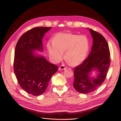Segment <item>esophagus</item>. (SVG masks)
I'll use <instances>...</instances> for the list:
<instances>
[{
    "instance_id": "esophagus-1",
    "label": "esophagus",
    "mask_w": 121,
    "mask_h": 121,
    "mask_svg": "<svg viewBox=\"0 0 121 121\" xmlns=\"http://www.w3.org/2000/svg\"><path fill=\"white\" fill-rule=\"evenodd\" d=\"M66 68V67L65 65H61L60 67H59V70H65V69Z\"/></svg>"
}]
</instances>
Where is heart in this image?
<instances>
[{
	"label": "heart",
	"mask_w": 121,
	"mask_h": 121,
	"mask_svg": "<svg viewBox=\"0 0 121 121\" xmlns=\"http://www.w3.org/2000/svg\"><path fill=\"white\" fill-rule=\"evenodd\" d=\"M47 49L50 58L54 62L58 63L63 58L72 65H80L86 59L89 49V41L85 35L72 33H58L53 41L47 43Z\"/></svg>",
	"instance_id": "1"
}]
</instances>
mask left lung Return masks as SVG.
I'll list each match as a JSON object with an SVG mask.
<instances>
[{
	"mask_svg": "<svg viewBox=\"0 0 121 121\" xmlns=\"http://www.w3.org/2000/svg\"><path fill=\"white\" fill-rule=\"evenodd\" d=\"M88 29L92 36V46L88 58L75 68L73 86L81 93L93 92L106 79L110 65L108 44L104 37L91 29ZM95 75L92 76V72Z\"/></svg>",
	"mask_w": 121,
	"mask_h": 121,
	"instance_id": "obj_1",
	"label": "left lung"
}]
</instances>
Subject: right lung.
I'll return each mask as SVG.
<instances>
[{
    "label": "right lung",
    "instance_id": "right-lung-1",
    "mask_svg": "<svg viewBox=\"0 0 121 121\" xmlns=\"http://www.w3.org/2000/svg\"><path fill=\"white\" fill-rule=\"evenodd\" d=\"M50 27H38L25 33L15 46L14 72L20 86L29 94L38 96L45 91L58 66L36 51L43 52V38Z\"/></svg>",
    "mask_w": 121,
    "mask_h": 121
}]
</instances>
